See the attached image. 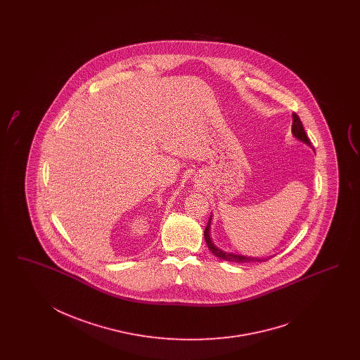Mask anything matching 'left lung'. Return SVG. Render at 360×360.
<instances>
[{"label": "left lung", "instance_id": "8db88e82", "mask_svg": "<svg viewBox=\"0 0 360 360\" xmlns=\"http://www.w3.org/2000/svg\"><path fill=\"white\" fill-rule=\"evenodd\" d=\"M292 133L295 136L297 140L300 141L305 142L306 145H309L310 148L311 146V142L307 139L306 136L305 129H304V125L300 120V117L293 113V124H292ZM210 226H211V217L208 219L207 227L205 229V240H206V244H207L208 250L212 252L217 257H219L220 260H224V262H266L268 259H264V257H251V256H243V255H238V253H231V252L221 251L219 250L218 247L212 243V240L210 238Z\"/></svg>", "mask_w": 360, "mask_h": 360}]
</instances>
